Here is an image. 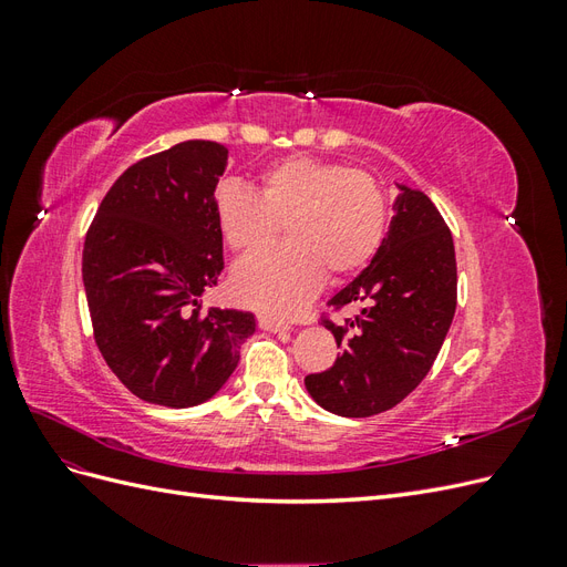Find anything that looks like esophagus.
Here are the masks:
<instances>
[{"label":"esophagus","instance_id":"1","mask_svg":"<svg viewBox=\"0 0 567 567\" xmlns=\"http://www.w3.org/2000/svg\"><path fill=\"white\" fill-rule=\"evenodd\" d=\"M257 326H260V329H265V331H269V333H281V331L288 329V323L274 319L269 315H257Z\"/></svg>","mask_w":567,"mask_h":567}]
</instances>
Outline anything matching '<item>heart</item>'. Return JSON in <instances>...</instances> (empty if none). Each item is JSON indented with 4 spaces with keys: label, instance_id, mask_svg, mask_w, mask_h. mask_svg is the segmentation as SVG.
I'll return each instance as SVG.
<instances>
[{
    "label": "heart",
    "instance_id": "b5f03b06",
    "mask_svg": "<svg viewBox=\"0 0 567 567\" xmlns=\"http://www.w3.org/2000/svg\"><path fill=\"white\" fill-rule=\"evenodd\" d=\"M213 213L234 252L265 248L286 227L288 241L257 252L231 274L244 305L269 317H296L326 279L352 277L379 255L390 219L385 188L364 169L296 156L269 165L260 192L221 182Z\"/></svg>",
    "mask_w": 567,
    "mask_h": 567
}]
</instances>
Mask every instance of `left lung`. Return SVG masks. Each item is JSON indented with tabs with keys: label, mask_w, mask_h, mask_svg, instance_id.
<instances>
[{
	"label": "left lung",
	"mask_w": 567,
	"mask_h": 567,
	"mask_svg": "<svg viewBox=\"0 0 567 567\" xmlns=\"http://www.w3.org/2000/svg\"><path fill=\"white\" fill-rule=\"evenodd\" d=\"M394 217L373 262L329 305H362L354 319H323L340 348L307 392L326 411L364 419L400 404L431 371L456 310L452 231L423 192L400 184Z\"/></svg>",
	"instance_id": "obj_1"
}]
</instances>
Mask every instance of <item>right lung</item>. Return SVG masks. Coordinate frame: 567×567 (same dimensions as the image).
<instances>
[{
  "label": "right lung",
  "instance_id": "add662e5",
  "mask_svg": "<svg viewBox=\"0 0 567 567\" xmlns=\"http://www.w3.org/2000/svg\"><path fill=\"white\" fill-rule=\"evenodd\" d=\"M229 151L192 140L130 165L101 200L82 250L92 329L109 369L136 398L208 402L255 333L250 312H203L225 257L213 200Z\"/></svg>",
  "mask_w": 567,
  "mask_h": 567
}]
</instances>
